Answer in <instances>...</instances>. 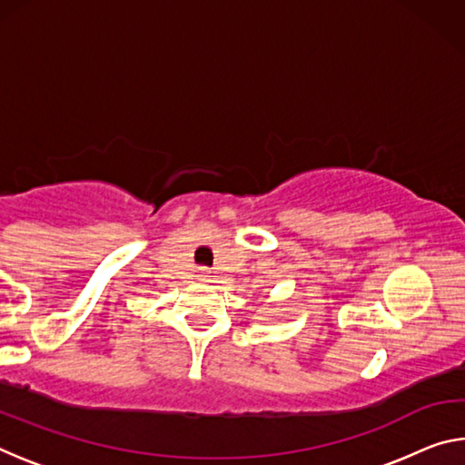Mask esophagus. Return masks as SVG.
Returning <instances> with one entry per match:
<instances>
[{
	"label": "esophagus",
	"mask_w": 465,
	"mask_h": 465,
	"mask_svg": "<svg viewBox=\"0 0 465 465\" xmlns=\"http://www.w3.org/2000/svg\"><path fill=\"white\" fill-rule=\"evenodd\" d=\"M196 277H199V281H203V282H209V272H204V271H201L199 274H196Z\"/></svg>",
	"instance_id": "esophagus-1"
}]
</instances>
